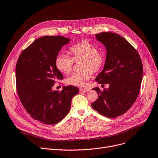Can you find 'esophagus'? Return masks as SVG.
Segmentation results:
<instances>
[{
    "label": "esophagus",
    "instance_id": "esophagus-1",
    "mask_svg": "<svg viewBox=\"0 0 158 158\" xmlns=\"http://www.w3.org/2000/svg\"><path fill=\"white\" fill-rule=\"evenodd\" d=\"M79 90H80V92H87L89 91V89H84V88H80Z\"/></svg>",
    "mask_w": 158,
    "mask_h": 158
}]
</instances>
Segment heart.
<instances>
[{"mask_svg": "<svg viewBox=\"0 0 158 158\" xmlns=\"http://www.w3.org/2000/svg\"><path fill=\"white\" fill-rule=\"evenodd\" d=\"M69 52L72 57L63 54H58L55 60L57 69L68 75L73 69L74 62L80 63L79 72L74 73L66 79V83L78 87H85L89 81L91 72L95 73L100 71L105 62L104 56L98 52V48L88 41H83L72 46Z\"/></svg>", "mask_w": 158, "mask_h": 158, "instance_id": "1", "label": "heart"}]
</instances>
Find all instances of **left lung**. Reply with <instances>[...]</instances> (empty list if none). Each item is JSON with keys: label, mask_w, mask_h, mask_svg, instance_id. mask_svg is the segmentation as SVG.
Returning a JSON list of instances; mask_svg holds the SVG:
<instances>
[{"label": "left lung", "mask_w": 158, "mask_h": 158, "mask_svg": "<svg viewBox=\"0 0 158 158\" xmlns=\"http://www.w3.org/2000/svg\"><path fill=\"white\" fill-rule=\"evenodd\" d=\"M97 40L105 46L107 54L103 70L95 78L98 83L109 85L101 91L92 107L101 114L115 118L128 111L138 96L143 78V65L136 50L113 32H101Z\"/></svg>", "instance_id": "obj_1"}]
</instances>
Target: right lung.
<instances>
[{
    "label": "right lung",
    "instance_id": "add662e5",
    "mask_svg": "<svg viewBox=\"0 0 158 158\" xmlns=\"http://www.w3.org/2000/svg\"><path fill=\"white\" fill-rule=\"evenodd\" d=\"M70 40L62 36L38 38L21 52L16 65V85L20 100L32 118L44 124L61 121L70 111L76 86L53 90L63 76L55 64L56 57Z\"/></svg>",
    "mask_w": 158,
    "mask_h": 158
}]
</instances>
